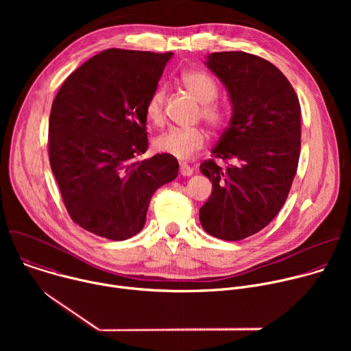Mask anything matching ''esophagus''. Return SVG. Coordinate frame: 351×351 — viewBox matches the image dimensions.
<instances>
[{"label":"esophagus","mask_w":351,"mask_h":351,"mask_svg":"<svg viewBox=\"0 0 351 351\" xmlns=\"http://www.w3.org/2000/svg\"><path fill=\"white\" fill-rule=\"evenodd\" d=\"M179 172H180V175L182 176H191L193 175V168L191 167H189L187 164H180V167H179Z\"/></svg>","instance_id":"esophagus-1"}]
</instances>
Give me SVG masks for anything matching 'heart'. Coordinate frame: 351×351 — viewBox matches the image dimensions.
Listing matches in <instances>:
<instances>
[{
	"label": "heart",
	"mask_w": 351,
	"mask_h": 351,
	"mask_svg": "<svg viewBox=\"0 0 351 351\" xmlns=\"http://www.w3.org/2000/svg\"><path fill=\"white\" fill-rule=\"evenodd\" d=\"M182 82L184 87L203 104L202 115L214 128H221L228 119L225 107L213 103L218 95L215 80L204 72L190 71L183 73ZM165 88L158 87L149 95L145 104V115L149 122L156 125L164 119ZM207 143V133L199 128H172L156 140V148L160 153L180 161L190 160Z\"/></svg>",
	"instance_id": "obj_1"
}]
</instances>
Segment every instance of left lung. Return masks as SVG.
<instances>
[{
    "label": "left lung",
    "instance_id": "8db88e82",
    "mask_svg": "<svg viewBox=\"0 0 351 351\" xmlns=\"http://www.w3.org/2000/svg\"><path fill=\"white\" fill-rule=\"evenodd\" d=\"M207 68L232 104L228 128L199 169L213 193L199 208L203 229L236 241L264 229L283 207L293 183L302 136V108L286 76L269 61L243 51L213 53Z\"/></svg>",
    "mask_w": 351,
    "mask_h": 351
}]
</instances>
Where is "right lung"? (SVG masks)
I'll use <instances>...</instances> for the list:
<instances>
[{
    "mask_svg": "<svg viewBox=\"0 0 351 351\" xmlns=\"http://www.w3.org/2000/svg\"><path fill=\"white\" fill-rule=\"evenodd\" d=\"M172 53L110 48L61 86L48 125V157L71 218L110 240L145 223L153 194L176 179L178 160L147 152L145 104Z\"/></svg>",
    "mask_w": 351,
    "mask_h": 351,
    "instance_id": "right-lung-1",
    "label": "right lung"
}]
</instances>
